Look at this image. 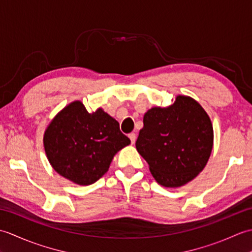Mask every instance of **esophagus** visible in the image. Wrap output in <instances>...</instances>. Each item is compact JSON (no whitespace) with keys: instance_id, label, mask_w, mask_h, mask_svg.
Instances as JSON below:
<instances>
[{"instance_id":"1","label":"esophagus","mask_w":252,"mask_h":252,"mask_svg":"<svg viewBox=\"0 0 252 252\" xmlns=\"http://www.w3.org/2000/svg\"><path fill=\"white\" fill-rule=\"evenodd\" d=\"M129 138L131 140V143H132V144H134V143H135V141H136V135H135V133H130V134H129Z\"/></svg>"}]
</instances>
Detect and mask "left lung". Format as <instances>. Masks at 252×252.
Wrapping results in <instances>:
<instances>
[{
	"label": "left lung",
	"instance_id": "1",
	"mask_svg": "<svg viewBox=\"0 0 252 252\" xmlns=\"http://www.w3.org/2000/svg\"><path fill=\"white\" fill-rule=\"evenodd\" d=\"M143 122L135 146L160 185L179 187L201 172L212 151L213 127L195 99L179 95L169 107L149 109Z\"/></svg>",
	"mask_w": 252,
	"mask_h": 252
}]
</instances>
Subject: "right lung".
Segmentation results:
<instances>
[{"instance_id":"right-lung-1","label":"right lung","mask_w":252,"mask_h":252,"mask_svg":"<svg viewBox=\"0 0 252 252\" xmlns=\"http://www.w3.org/2000/svg\"><path fill=\"white\" fill-rule=\"evenodd\" d=\"M43 142L52 167L79 185L99 180L117 152L131 143L116 119L101 108L89 114L79 100L69 104L52 120Z\"/></svg>"}]
</instances>
